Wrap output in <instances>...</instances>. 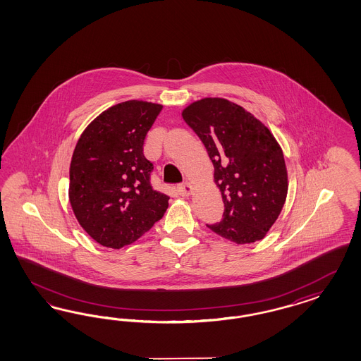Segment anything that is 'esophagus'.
<instances>
[{
  "mask_svg": "<svg viewBox=\"0 0 361 361\" xmlns=\"http://www.w3.org/2000/svg\"><path fill=\"white\" fill-rule=\"evenodd\" d=\"M177 192H178L180 196H190L193 193V186L190 185L189 183H183V184L177 185Z\"/></svg>",
  "mask_w": 361,
  "mask_h": 361,
  "instance_id": "1",
  "label": "esophagus"
}]
</instances>
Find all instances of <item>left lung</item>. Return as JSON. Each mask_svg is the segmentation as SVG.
Instances as JSON below:
<instances>
[{
	"label": "left lung",
	"mask_w": 361,
	"mask_h": 361,
	"mask_svg": "<svg viewBox=\"0 0 361 361\" xmlns=\"http://www.w3.org/2000/svg\"><path fill=\"white\" fill-rule=\"evenodd\" d=\"M214 166L225 205L210 230L238 245L263 240L287 196L283 152L262 121L228 99L204 98L183 111Z\"/></svg>",
	"instance_id": "obj_1"
}]
</instances>
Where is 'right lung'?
Wrapping results in <instances>:
<instances>
[{
	"label": "right lung",
	"mask_w": 361,
	"mask_h": 361,
	"mask_svg": "<svg viewBox=\"0 0 361 361\" xmlns=\"http://www.w3.org/2000/svg\"><path fill=\"white\" fill-rule=\"evenodd\" d=\"M161 104L127 100L103 111L80 135L68 198L79 225L102 246L121 249L163 219L169 197L153 189L144 139Z\"/></svg>",
	"instance_id": "add662e5"
}]
</instances>
